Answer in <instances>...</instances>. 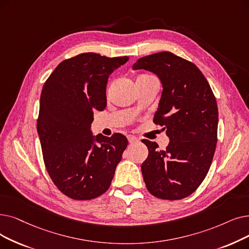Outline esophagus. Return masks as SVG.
<instances>
[{"label":"esophagus","mask_w":249,"mask_h":249,"mask_svg":"<svg viewBox=\"0 0 249 249\" xmlns=\"http://www.w3.org/2000/svg\"><path fill=\"white\" fill-rule=\"evenodd\" d=\"M127 138H128L129 143H136V142H138V138L133 136V135H128Z\"/></svg>","instance_id":"1"}]
</instances>
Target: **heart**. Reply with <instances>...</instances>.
<instances>
[{"mask_svg": "<svg viewBox=\"0 0 249 249\" xmlns=\"http://www.w3.org/2000/svg\"><path fill=\"white\" fill-rule=\"evenodd\" d=\"M145 76H148V75H145V74H143V75H139V76H138L137 78H142V77H145Z\"/></svg>", "mask_w": 249, "mask_h": 249, "instance_id": "b5f03b06", "label": "heart"}]
</instances>
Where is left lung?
Returning a JSON list of instances; mask_svg holds the SVG:
<instances>
[{"mask_svg":"<svg viewBox=\"0 0 249 249\" xmlns=\"http://www.w3.org/2000/svg\"><path fill=\"white\" fill-rule=\"evenodd\" d=\"M133 69L155 73L163 85L154 122L170 142L165 150L143 139L148 156L142 165L154 196L177 200L197 189L210 170L217 145L218 106L211 86L193 63L170 52L137 60Z\"/></svg>","mask_w":249,"mask_h":249,"instance_id":"8db88e82","label":"left lung"}]
</instances>
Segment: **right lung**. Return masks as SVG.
I'll use <instances>...</instances> for the list:
<instances>
[{"label":"right lung","mask_w":249,"mask_h":249,"mask_svg":"<svg viewBox=\"0 0 249 249\" xmlns=\"http://www.w3.org/2000/svg\"><path fill=\"white\" fill-rule=\"evenodd\" d=\"M128 57L84 53L61 62L44 84L37 133L47 171L65 196L89 200L109 189L128 140L115 133L93 136V111L107 106L110 74Z\"/></svg>","instance_id":"obj_1"}]
</instances>
